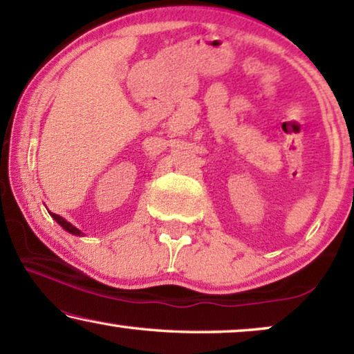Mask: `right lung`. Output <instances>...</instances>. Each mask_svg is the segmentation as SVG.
I'll list each match as a JSON object with an SVG mask.
<instances>
[{
  "instance_id": "right-lung-1",
  "label": "right lung",
  "mask_w": 354,
  "mask_h": 354,
  "mask_svg": "<svg viewBox=\"0 0 354 354\" xmlns=\"http://www.w3.org/2000/svg\"><path fill=\"white\" fill-rule=\"evenodd\" d=\"M50 214H51L53 219H55V221L57 222V224H59V225L62 227V229H64L66 232H69V234H72V235H79V236H80V235H84V234H82V232H80L79 229H77V227L72 225L71 222H67L66 219H62L61 216H57V214H53V212H50Z\"/></svg>"
}]
</instances>
